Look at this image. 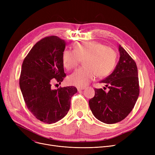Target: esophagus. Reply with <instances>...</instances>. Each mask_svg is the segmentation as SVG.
<instances>
[{
	"label": "esophagus",
	"mask_w": 155,
	"mask_h": 155,
	"mask_svg": "<svg viewBox=\"0 0 155 155\" xmlns=\"http://www.w3.org/2000/svg\"><path fill=\"white\" fill-rule=\"evenodd\" d=\"M85 87H77V90H78V91H81L84 90V89H85Z\"/></svg>",
	"instance_id": "obj_1"
}]
</instances>
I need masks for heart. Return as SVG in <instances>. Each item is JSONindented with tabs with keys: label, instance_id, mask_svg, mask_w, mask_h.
I'll return each instance as SVG.
<instances>
[{
	"label": "heart",
	"instance_id": "b5f03b06",
	"mask_svg": "<svg viewBox=\"0 0 155 155\" xmlns=\"http://www.w3.org/2000/svg\"><path fill=\"white\" fill-rule=\"evenodd\" d=\"M62 63L67 70L77 67L83 60V67L77 69L68 78L70 84L78 87L88 85L96 75L107 77L114 69L117 63V53L113 48L94 41L79 42L73 46V50H64L62 53Z\"/></svg>",
	"mask_w": 155,
	"mask_h": 155
}]
</instances>
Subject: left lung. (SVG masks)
<instances>
[{"mask_svg": "<svg viewBox=\"0 0 155 155\" xmlns=\"http://www.w3.org/2000/svg\"><path fill=\"white\" fill-rule=\"evenodd\" d=\"M119 50L120 58L116 69L100 82L106 84L109 91L95 88V95L88 102L94 116L106 124L117 123L125 119L140 94L136 62L120 45Z\"/></svg>", "mask_w": 155, "mask_h": 155, "instance_id": "obj_1", "label": "left lung"}]
</instances>
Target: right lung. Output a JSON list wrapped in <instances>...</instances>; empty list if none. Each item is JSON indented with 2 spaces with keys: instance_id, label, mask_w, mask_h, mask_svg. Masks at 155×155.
Wrapping results in <instances>:
<instances>
[{
  "instance_id": "obj_1",
  "label": "right lung",
  "mask_w": 155,
  "mask_h": 155,
  "mask_svg": "<svg viewBox=\"0 0 155 155\" xmlns=\"http://www.w3.org/2000/svg\"><path fill=\"white\" fill-rule=\"evenodd\" d=\"M65 42L56 36H46L37 42L24 58L19 86L24 102L36 119L52 124L63 118L70 107L74 86L51 88L66 77L62 63Z\"/></svg>"
}]
</instances>
